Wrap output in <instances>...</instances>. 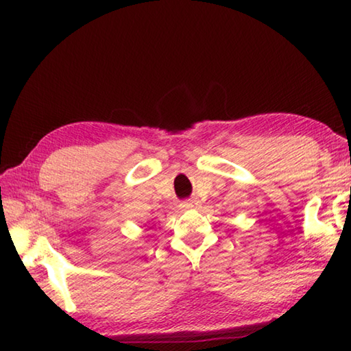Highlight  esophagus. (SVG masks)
Wrapping results in <instances>:
<instances>
[{
	"label": "esophagus",
	"instance_id": "34e87169",
	"mask_svg": "<svg viewBox=\"0 0 351 351\" xmlns=\"http://www.w3.org/2000/svg\"><path fill=\"white\" fill-rule=\"evenodd\" d=\"M180 206L182 207V209H198L199 201L198 199H187V201H182Z\"/></svg>",
	"mask_w": 351,
	"mask_h": 351
}]
</instances>
